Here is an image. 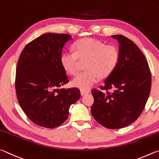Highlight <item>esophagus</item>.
<instances>
[{
    "mask_svg": "<svg viewBox=\"0 0 159 159\" xmlns=\"http://www.w3.org/2000/svg\"><path fill=\"white\" fill-rule=\"evenodd\" d=\"M80 93H81V95L83 96H85V95H87V94H88L89 93V91H84V90H81L80 91Z\"/></svg>",
    "mask_w": 159,
    "mask_h": 159,
    "instance_id": "obj_1",
    "label": "esophagus"
}]
</instances>
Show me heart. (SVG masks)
<instances>
[{"label":"heart","mask_w":159,"mask_h":159,"mask_svg":"<svg viewBox=\"0 0 159 159\" xmlns=\"http://www.w3.org/2000/svg\"><path fill=\"white\" fill-rule=\"evenodd\" d=\"M119 59L118 49L113 45L93 38H83L76 42L74 52L67 51L61 56L63 68L70 75L77 72L80 60L86 61L85 72L72 80V85L82 90H89L98 81L99 77L106 78L115 70Z\"/></svg>","instance_id":"obj_1"}]
</instances>
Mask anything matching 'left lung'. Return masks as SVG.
<instances>
[{"mask_svg": "<svg viewBox=\"0 0 159 159\" xmlns=\"http://www.w3.org/2000/svg\"><path fill=\"white\" fill-rule=\"evenodd\" d=\"M119 44L117 66L105 79L101 90L115 89L113 93L93 89V118L102 126L119 129L133 123L143 112L148 100L152 77L145 57L126 37L112 35Z\"/></svg>", "mask_w": 159, "mask_h": 159, "instance_id": "left-lung-1", "label": "left lung"}]
</instances>
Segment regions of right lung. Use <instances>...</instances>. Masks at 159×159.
<instances>
[{
    "instance_id": "obj_1",
    "label": "right lung",
    "mask_w": 159,
    "mask_h": 159,
    "mask_svg": "<svg viewBox=\"0 0 159 159\" xmlns=\"http://www.w3.org/2000/svg\"><path fill=\"white\" fill-rule=\"evenodd\" d=\"M68 34L44 33L25 46L16 70V97L33 123L53 129L62 124L69 107L80 98V89H61L69 80L60 58Z\"/></svg>"
}]
</instances>
